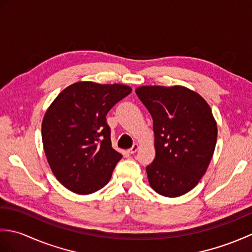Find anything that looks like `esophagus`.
Returning a JSON list of instances; mask_svg holds the SVG:
<instances>
[{"mask_svg":"<svg viewBox=\"0 0 252 252\" xmlns=\"http://www.w3.org/2000/svg\"><path fill=\"white\" fill-rule=\"evenodd\" d=\"M137 149H138V145H137V144H134V145H133L130 149H129V151H127V153H129V154H135L136 152H137Z\"/></svg>","mask_w":252,"mask_h":252,"instance_id":"1","label":"esophagus"}]
</instances>
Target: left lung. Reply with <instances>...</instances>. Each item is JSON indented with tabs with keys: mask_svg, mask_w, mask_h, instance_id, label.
I'll return each instance as SVG.
<instances>
[{
	"mask_svg": "<svg viewBox=\"0 0 252 252\" xmlns=\"http://www.w3.org/2000/svg\"><path fill=\"white\" fill-rule=\"evenodd\" d=\"M136 95L153 117L156 157L147 165L149 184L165 197L189 192L205 174L218 129L211 108L184 87H141Z\"/></svg>",
	"mask_w": 252,
	"mask_h": 252,
	"instance_id": "obj_1",
	"label": "left lung"
}]
</instances>
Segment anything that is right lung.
Instances as JSON below:
<instances>
[{
	"label": "right lung",
	"mask_w": 252,
	"mask_h": 252,
	"mask_svg": "<svg viewBox=\"0 0 252 252\" xmlns=\"http://www.w3.org/2000/svg\"><path fill=\"white\" fill-rule=\"evenodd\" d=\"M132 92L122 84L77 82L53 101L42 122V141L56 179L73 192L92 194L108 183L122 155L111 146L106 116Z\"/></svg>",
	"instance_id": "obj_1"
}]
</instances>
